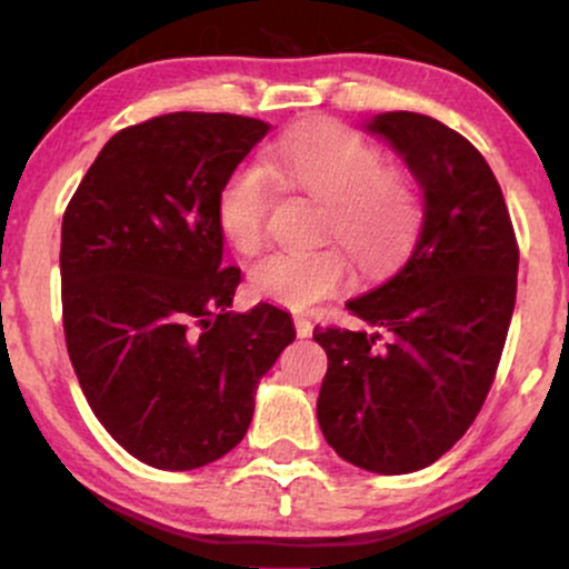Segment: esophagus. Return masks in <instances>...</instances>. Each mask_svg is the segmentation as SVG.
Returning a JSON list of instances; mask_svg holds the SVG:
<instances>
[{"instance_id":"esophagus-1","label":"esophagus","mask_w":569,"mask_h":569,"mask_svg":"<svg viewBox=\"0 0 569 569\" xmlns=\"http://www.w3.org/2000/svg\"><path fill=\"white\" fill-rule=\"evenodd\" d=\"M293 329H297V337H310L312 335V323H310V318H305V316H293Z\"/></svg>"}]
</instances>
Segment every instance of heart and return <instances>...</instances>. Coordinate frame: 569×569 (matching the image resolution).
Listing matches in <instances>:
<instances>
[{
    "label": "heart",
    "mask_w": 569,
    "mask_h": 569,
    "mask_svg": "<svg viewBox=\"0 0 569 569\" xmlns=\"http://www.w3.org/2000/svg\"><path fill=\"white\" fill-rule=\"evenodd\" d=\"M264 167L240 166L217 198L219 230L238 253L264 243L272 208L270 176L323 200L321 238H337L367 272L388 267L420 224V198L411 179L375 143L337 122H316L278 139ZM350 259L339 246L267 253L251 267V289L270 302L302 310L348 283Z\"/></svg>",
    "instance_id": "heart-1"
}]
</instances>
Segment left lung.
Listing matches in <instances>:
<instances>
[{
	"label": "left lung",
	"mask_w": 569,
	"mask_h": 569,
	"mask_svg": "<svg viewBox=\"0 0 569 569\" xmlns=\"http://www.w3.org/2000/svg\"><path fill=\"white\" fill-rule=\"evenodd\" d=\"M367 128L409 166L426 217L407 262L345 305L371 329L312 331L329 356L318 422L342 460L396 476L439 460L479 415L511 326L519 246L498 179L466 136L415 112Z\"/></svg>",
	"instance_id": "obj_1"
}]
</instances>
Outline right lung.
Here are the masks:
<instances>
[{"instance_id":"1","label":"right lung","mask_w":569,"mask_h":569,"mask_svg":"<svg viewBox=\"0 0 569 569\" xmlns=\"http://www.w3.org/2000/svg\"><path fill=\"white\" fill-rule=\"evenodd\" d=\"M253 117L173 112L103 143L61 227L63 335L101 426L162 471H192L243 441L259 380L291 316L230 312L217 198L264 139Z\"/></svg>"}]
</instances>
